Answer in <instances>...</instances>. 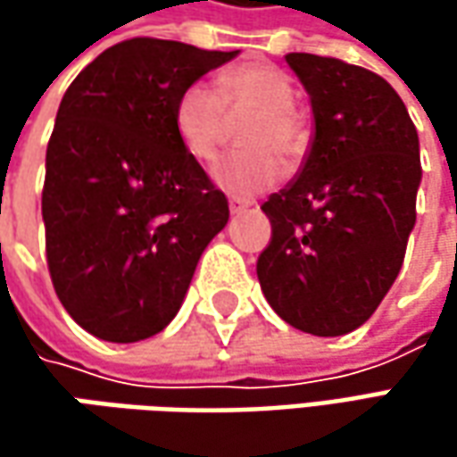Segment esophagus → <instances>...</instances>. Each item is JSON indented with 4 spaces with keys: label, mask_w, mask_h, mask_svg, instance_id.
<instances>
[{
    "label": "esophagus",
    "mask_w": 457,
    "mask_h": 457,
    "mask_svg": "<svg viewBox=\"0 0 457 457\" xmlns=\"http://www.w3.org/2000/svg\"><path fill=\"white\" fill-rule=\"evenodd\" d=\"M254 203L252 201H244V198H231L228 201V208H231V213H244V211H249Z\"/></svg>",
    "instance_id": "34e87169"
}]
</instances>
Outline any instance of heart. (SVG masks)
Masks as SVG:
<instances>
[{
    "label": "heart",
    "mask_w": 457,
    "mask_h": 457,
    "mask_svg": "<svg viewBox=\"0 0 457 457\" xmlns=\"http://www.w3.org/2000/svg\"><path fill=\"white\" fill-rule=\"evenodd\" d=\"M244 114H252L241 132L249 150L220 157L213 180L231 195L252 198L279 180V156L295 165L310 147V124L285 71L272 62H241L223 71L216 86L195 80L175 101L172 127L193 160L211 162L228 137L231 119Z\"/></svg>",
    "instance_id": "1"
}]
</instances>
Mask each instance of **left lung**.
Here are the masks:
<instances>
[{
    "label": "left lung",
    "mask_w": 457,
    "mask_h": 457,
    "mask_svg": "<svg viewBox=\"0 0 457 457\" xmlns=\"http://www.w3.org/2000/svg\"><path fill=\"white\" fill-rule=\"evenodd\" d=\"M315 114L300 178L270 195L272 238L256 277L274 312L312 336L363 325L402 270L417 219L420 139L386 80L351 62L287 53Z\"/></svg>",
    "instance_id": "left-lung-1"
}]
</instances>
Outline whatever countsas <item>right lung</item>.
Listing matches in <instances>:
<instances>
[{"instance_id": "1", "label": "right lung", "mask_w": 457, "mask_h": 457, "mask_svg": "<svg viewBox=\"0 0 457 457\" xmlns=\"http://www.w3.org/2000/svg\"><path fill=\"white\" fill-rule=\"evenodd\" d=\"M237 53L132 37L88 62L62 96L45 157V256L62 307L101 341L160 333L228 220L172 109L185 86Z\"/></svg>"}]
</instances>
